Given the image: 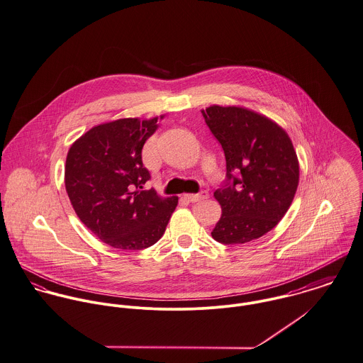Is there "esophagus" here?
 <instances>
[{"mask_svg": "<svg viewBox=\"0 0 363 363\" xmlns=\"http://www.w3.org/2000/svg\"><path fill=\"white\" fill-rule=\"evenodd\" d=\"M206 197H208V191H205V190L199 191L198 194H184V198H186L187 201H190V202H197V201L205 199Z\"/></svg>", "mask_w": 363, "mask_h": 363, "instance_id": "34e87169", "label": "esophagus"}]
</instances>
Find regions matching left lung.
Instances as JSON below:
<instances>
[{"label":"left lung","mask_w":363,"mask_h":363,"mask_svg":"<svg viewBox=\"0 0 363 363\" xmlns=\"http://www.w3.org/2000/svg\"><path fill=\"white\" fill-rule=\"evenodd\" d=\"M201 112L226 158V180L213 193L222 218L211 234L226 245L257 240L281 220L296 196L293 143L274 122L245 108L213 105Z\"/></svg>","instance_id":"8db88e82"}]
</instances>
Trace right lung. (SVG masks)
<instances>
[{
  "label": "right lung",
  "instance_id": "1",
  "mask_svg": "<svg viewBox=\"0 0 363 363\" xmlns=\"http://www.w3.org/2000/svg\"><path fill=\"white\" fill-rule=\"evenodd\" d=\"M157 122L128 118L99 125L67 152L65 187L72 206L86 228L113 248L154 245L177 206V197L162 199L154 189L144 190L151 174L141 151Z\"/></svg>",
  "mask_w": 363,
  "mask_h": 363
}]
</instances>
